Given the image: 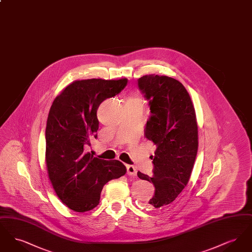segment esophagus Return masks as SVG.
<instances>
[{
    "mask_svg": "<svg viewBox=\"0 0 252 252\" xmlns=\"http://www.w3.org/2000/svg\"><path fill=\"white\" fill-rule=\"evenodd\" d=\"M126 172H127V175L131 177H136L137 175V170L133 165H129V164L126 165Z\"/></svg>",
    "mask_w": 252,
    "mask_h": 252,
    "instance_id": "obj_1",
    "label": "esophagus"
}]
</instances>
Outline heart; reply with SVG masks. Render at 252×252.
<instances>
[{
  "mask_svg": "<svg viewBox=\"0 0 252 252\" xmlns=\"http://www.w3.org/2000/svg\"><path fill=\"white\" fill-rule=\"evenodd\" d=\"M129 101H139V100L138 99H130Z\"/></svg>",
  "mask_w": 252,
  "mask_h": 252,
  "instance_id": "1",
  "label": "heart"
}]
</instances>
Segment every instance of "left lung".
<instances>
[{
    "label": "left lung",
    "instance_id": "1",
    "mask_svg": "<svg viewBox=\"0 0 252 252\" xmlns=\"http://www.w3.org/2000/svg\"><path fill=\"white\" fill-rule=\"evenodd\" d=\"M138 87L150 107L144 136L156 145V151L150 156L152 177L137 175L155 186L146 206L162 209L177 198L190 179L198 147L195 111L184 86L172 77L144 75Z\"/></svg>",
    "mask_w": 252,
    "mask_h": 252
}]
</instances>
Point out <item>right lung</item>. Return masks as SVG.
<instances>
[{
    "label": "right lung",
    "mask_w": 252,
    "mask_h": 252,
    "mask_svg": "<svg viewBox=\"0 0 252 252\" xmlns=\"http://www.w3.org/2000/svg\"><path fill=\"white\" fill-rule=\"evenodd\" d=\"M126 84V78L74 81L56 97L50 108L45 130L49 179L60 200L74 212L95 208L104 185L126 172L119 160L85 152L91 140L97 138L100 104L119 94Z\"/></svg>",
    "instance_id": "1"
}]
</instances>
